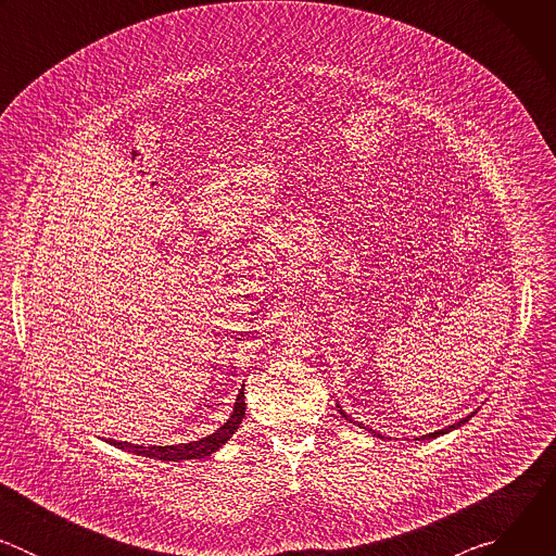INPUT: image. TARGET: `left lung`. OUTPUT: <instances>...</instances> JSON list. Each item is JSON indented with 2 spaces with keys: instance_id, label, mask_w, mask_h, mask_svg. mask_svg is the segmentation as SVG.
<instances>
[{
  "instance_id": "8db88e82",
  "label": "left lung",
  "mask_w": 556,
  "mask_h": 556,
  "mask_svg": "<svg viewBox=\"0 0 556 556\" xmlns=\"http://www.w3.org/2000/svg\"><path fill=\"white\" fill-rule=\"evenodd\" d=\"M341 414H343V412H341ZM343 416H345V414H343ZM468 418H470V416H468ZM464 422H466V420H459L457 425H451V427H446V429H440V431H435V433H429V435H425V438H438V435H444V433H448L451 429H457V427H462ZM376 435H380V433H376ZM380 438H382V435H380Z\"/></svg>"
}]
</instances>
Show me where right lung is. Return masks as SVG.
<instances>
[{
	"label": "right lung",
	"mask_w": 556,
	"mask_h": 556,
	"mask_svg": "<svg viewBox=\"0 0 556 556\" xmlns=\"http://www.w3.org/2000/svg\"><path fill=\"white\" fill-rule=\"evenodd\" d=\"M247 414V403H244V389L237 393V403H235V412L228 418V422H224L215 433L198 440V442H187V444H172V446H138V444H127V442H118V440H110V444L125 448L129 453L136 455H144V457H153V459H163V462H180V459H195V457H206L211 453H215L228 438H232V433L240 429L242 420Z\"/></svg>",
	"instance_id": "obj_1"
}]
</instances>
